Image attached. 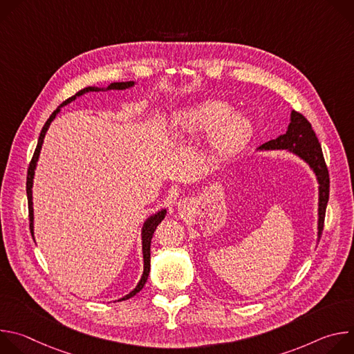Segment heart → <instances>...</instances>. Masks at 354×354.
Returning a JSON list of instances; mask_svg holds the SVG:
<instances>
[{
  "instance_id": "obj_1",
  "label": "heart",
  "mask_w": 354,
  "mask_h": 354,
  "mask_svg": "<svg viewBox=\"0 0 354 354\" xmlns=\"http://www.w3.org/2000/svg\"><path fill=\"white\" fill-rule=\"evenodd\" d=\"M231 108L217 100H203L178 113L176 130L180 136L196 138L210 131V151L217 158H228L246 144L250 122L241 115H230Z\"/></svg>"
}]
</instances>
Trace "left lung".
I'll use <instances>...</instances> for the list:
<instances>
[{"label":"left lung","mask_w":354,"mask_h":354,"mask_svg":"<svg viewBox=\"0 0 354 354\" xmlns=\"http://www.w3.org/2000/svg\"><path fill=\"white\" fill-rule=\"evenodd\" d=\"M259 149H290L304 160L315 172L319 183V209H318V236L321 238L325 221V212L329 200V172L322 154V148L313 130L311 123L299 112H291V122L286 134L279 136L259 147Z\"/></svg>","instance_id":"1"}]
</instances>
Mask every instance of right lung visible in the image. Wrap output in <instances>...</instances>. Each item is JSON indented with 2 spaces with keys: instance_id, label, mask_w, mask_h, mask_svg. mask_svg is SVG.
<instances>
[{
  "instance_id": "obj_1",
  "label": "right lung",
  "mask_w": 354,
  "mask_h": 354,
  "mask_svg": "<svg viewBox=\"0 0 354 354\" xmlns=\"http://www.w3.org/2000/svg\"><path fill=\"white\" fill-rule=\"evenodd\" d=\"M134 82L133 81H127V82H113L108 86V89H126V88H130L133 86ZM89 91H100V88H95V86H88V88H84L81 91H78L74 96L66 99L64 102L52 113L50 115V118L47 119V122L44 123L41 131H40V136H39V140H37V145H36V149L33 153V157L30 160V164H29V168H28V176H26V194H28V209H29V227H30V232L33 234V207H32V185H33V175H35V168H36V162L39 160V154H40V148H41V144H43V138L46 136V131L50 126V123L53 122V119L56 118V115L60 112V108H63L64 105L70 104L71 100H74L77 96H81L82 93L85 92H89ZM165 213L167 210H162L160 213H157L156 216L149 217L145 223H144V227H142V257H144V272H142V276H141V280L138 281L137 287L127 295H124L123 298H120L119 301H123V299H129L131 298L133 295H136L145 284L147 279H148V274H149V248H151V239H153V235H154V231L157 228V225L164 220L165 217Z\"/></svg>"
}]
</instances>
